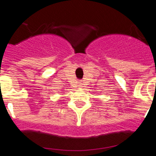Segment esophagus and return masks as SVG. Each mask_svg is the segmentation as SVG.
<instances>
[{
  "mask_svg": "<svg viewBox=\"0 0 156 156\" xmlns=\"http://www.w3.org/2000/svg\"><path fill=\"white\" fill-rule=\"evenodd\" d=\"M80 84H81V83H80Z\"/></svg>",
  "mask_w": 156,
  "mask_h": 156,
  "instance_id": "esophagus-1",
  "label": "esophagus"
}]
</instances>
